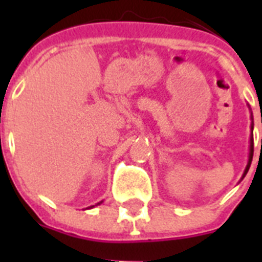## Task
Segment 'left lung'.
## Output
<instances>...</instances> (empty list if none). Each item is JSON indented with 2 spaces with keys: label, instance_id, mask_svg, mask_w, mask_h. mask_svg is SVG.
<instances>
[{
  "label": "left lung",
  "instance_id": "obj_1",
  "mask_svg": "<svg viewBox=\"0 0 262 262\" xmlns=\"http://www.w3.org/2000/svg\"><path fill=\"white\" fill-rule=\"evenodd\" d=\"M252 157H253V155H252V152H251V154H249L248 165H247V168H245V172H244V174H243V178H244V177H245V174H247V173H248V170H249V166H251V163H252Z\"/></svg>",
  "mask_w": 262,
  "mask_h": 262
}]
</instances>
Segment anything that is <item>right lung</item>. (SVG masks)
<instances>
[{
	"label": "right lung",
	"mask_w": 262,
	"mask_h": 262,
	"mask_svg": "<svg viewBox=\"0 0 262 262\" xmlns=\"http://www.w3.org/2000/svg\"><path fill=\"white\" fill-rule=\"evenodd\" d=\"M101 203H102V202H99V203H97V205H101ZM90 207H94V206H90ZM90 207H89V209H90Z\"/></svg>",
	"instance_id": "add662e5"
}]
</instances>
